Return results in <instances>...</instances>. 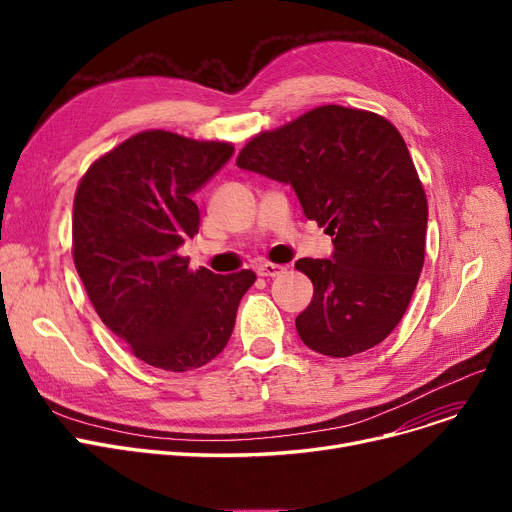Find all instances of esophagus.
<instances>
[{
	"instance_id": "obj_1",
	"label": "esophagus",
	"mask_w": 512,
	"mask_h": 512,
	"mask_svg": "<svg viewBox=\"0 0 512 512\" xmlns=\"http://www.w3.org/2000/svg\"><path fill=\"white\" fill-rule=\"evenodd\" d=\"M286 272V265H278V263H259L257 265V274L263 278H278Z\"/></svg>"
}]
</instances>
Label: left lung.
<instances>
[{
	"instance_id": "8db88e82",
	"label": "left lung",
	"mask_w": 512,
	"mask_h": 512,
	"mask_svg": "<svg viewBox=\"0 0 512 512\" xmlns=\"http://www.w3.org/2000/svg\"><path fill=\"white\" fill-rule=\"evenodd\" d=\"M236 166L290 184L305 218L332 236L330 259L294 263L313 282L297 317L301 340L338 359L386 340L411 303L427 232V199L400 132L373 112L321 105L257 134Z\"/></svg>"
}]
</instances>
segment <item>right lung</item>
I'll return each mask as SVG.
<instances>
[{
  "label": "right lung",
  "instance_id": "1",
  "mask_svg": "<svg viewBox=\"0 0 512 512\" xmlns=\"http://www.w3.org/2000/svg\"><path fill=\"white\" fill-rule=\"evenodd\" d=\"M234 147L166 130L139 132L99 157L74 197L76 272L101 317L134 357L166 371L218 357L255 274L188 270L178 255L199 232L195 193Z\"/></svg>",
  "mask_w": 512,
  "mask_h": 512
}]
</instances>
